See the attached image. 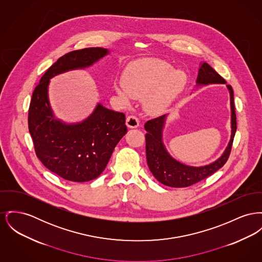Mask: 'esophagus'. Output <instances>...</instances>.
Instances as JSON below:
<instances>
[{"label":"esophagus","mask_w":262,"mask_h":262,"mask_svg":"<svg viewBox=\"0 0 262 262\" xmlns=\"http://www.w3.org/2000/svg\"><path fill=\"white\" fill-rule=\"evenodd\" d=\"M126 125L129 127V128H136L139 125V119L134 116V115H130L126 118Z\"/></svg>","instance_id":"obj_1"}]
</instances>
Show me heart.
<instances>
[{
	"label": "heart",
	"instance_id": "obj_1",
	"mask_svg": "<svg viewBox=\"0 0 262 262\" xmlns=\"http://www.w3.org/2000/svg\"><path fill=\"white\" fill-rule=\"evenodd\" d=\"M186 82L184 72L173 70L169 63L146 58L129 64L123 73V86L116 85L115 89L124 102L129 97L144 99L145 111L150 115H160L184 90Z\"/></svg>",
	"mask_w": 262,
	"mask_h": 262
}]
</instances>
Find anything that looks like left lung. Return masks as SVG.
I'll return each mask as SVG.
<instances>
[{"label":"left lung","mask_w":262,"mask_h":262,"mask_svg":"<svg viewBox=\"0 0 262 262\" xmlns=\"http://www.w3.org/2000/svg\"><path fill=\"white\" fill-rule=\"evenodd\" d=\"M196 83L198 86H201L209 84H226L227 82L208 63L204 62L199 69ZM227 88L231 97V139L222 156L208 165L200 167L189 166L176 160L168 154L162 140V132L167 115H163L145 123L144 128L147 132L145 135L147 164L154 177L160 183L173 188L188 187L206 179L225 165L231 154L232 141L236 132L233 91L231 85H227Z\"/></svg>","instance_id":"obj_1"}]
</instances>
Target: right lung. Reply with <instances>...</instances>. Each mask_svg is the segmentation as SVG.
<instances>
[{"label":"right lung","instance_id":"obj_1","mask_svg":"<svg viewBox=\"0 0 262 262\" xmlns=\"http://www.w3.org/2000/svg\"><path fill=\"white\" fill-rule=\"evenodd\" d=\"M108 53L102 47L74 50L47 69L32 93L29 129L38 159L47 169L73 182L97 178L108 164L116 145L126 134L125 116L98 104L83 122L55 119L48 99L50 79L74 69H84Z\"/></svg>","mask_w":262,"mask_h":262}]
</instances>
